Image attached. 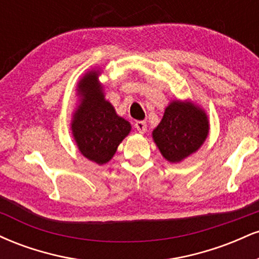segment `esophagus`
Returning a JSON list of instances; mask_svg holds the SVG:
<instances>
[{"instance_id": "esophagus-1", "label": "esophagus", "mask_w": 259, "mask_h": 259, "mask_svg": "<svg viewBox=\"0 0 259 259\" xmlns=\"http://www.w3.org/2000/svg\"><path fill=\"white\" fill-rule=\"evenodd\" d=\"M135 129L138 130V132H139L140 134H144V133L147 130V124H146V121H142V120L136 121V123H135Z\"/></svg>"}]
</instances>
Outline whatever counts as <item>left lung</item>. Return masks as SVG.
Wrapping results in <instances>:
<instances>
[{"label":"left lung","instance_id":"1","mask_svg":"<svg viewBox=\"0 0 259 259\" xmlns=\"http://www.w3.org/2000/svg\"><path fill=\"white\" fill-rule=\"evenodd\" d=\"M209 121L206 112L186 101H173L152 132L153 141L168 162L179 163L206 141Z\"/></svg>","mask_w":259,"mask_h":259}]
</instances>
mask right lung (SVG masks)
Here are the masks:
<instances>
[{
    "label": "right lung",
    "mask_w": 259,
    "mask_h": 259,
    "mask_svg": "<svg viewBox=\"0 0 259 259\" xmlns=\"http://www.w3.org/2000/svg\"><path fill=\"white\" fill-rule=\"evenodd\" d=\"M100 73L90 70L80 79L76 89L80 102L70 125L82 156L102 165L113 158L120 142L129 135L132 124L119 117L106 101Z\"/></svg>",
    "instance_id": "add662e5"
}]
</instances>
